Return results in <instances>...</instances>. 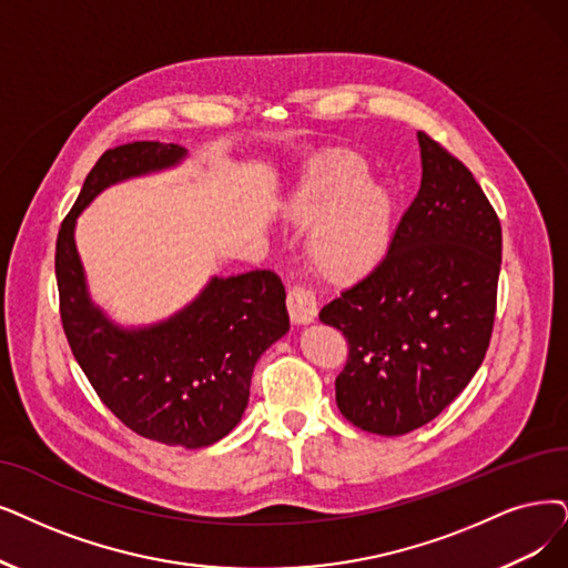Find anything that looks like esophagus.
I'll return each instance as SVG.
<instances>
[{"mask_svg": "<svg viewBox=\"0 0 568 568\" xmlns=\"http://www.w3.org/2000/svg\"><path fill=\"white\" fill-rule=\"evenodd\" d=\"M286 305H288V314L291 320L296 324H312L316 320V296L310 288L303 286H291L288 296H286Z\"/></svg>", "mask_w": 568, "mask_h": 568, "instance_id": "34e87169", "label": "esophagus"}]
</instances>
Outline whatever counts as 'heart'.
Returning <instances> with one entry per match:
<instances>
[{
  "label": "heart",
  "mask_w": 568,
  "mask_h": 568,
  "mask_svg": "<svg viewBox=\"0 0 568 568\" xmlns=\"http://www.w3.org/2000/svg\"><path fill=\"white\" fill-rule=\"evenodd\" d=\"M288 216L316 225L310 254L328 275H354L377 263L392 231V202L354 155L314 163L288 202Z\"/></svg>",
  "instance_id": "1"
}]
</instances>
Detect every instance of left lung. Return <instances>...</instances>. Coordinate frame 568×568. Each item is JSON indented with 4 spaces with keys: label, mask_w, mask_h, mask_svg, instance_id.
<instances>
[{
    "label": "left lung",
    "mask_w": 568,
    "mask_h": 568,
    "mask_svg": "<svg viewBox=\"0 0 568 568\" xmlns=\"http://www.w3.org/2000/svg\"><path fill=\"white\" fill-rule=\"evenodd\" d=\"M422 184L389 252L322 307L349 343L335 400L354 426L403 436L436 419L487 354L501 223L468 168L417 132Z\"/></svg>",
    "instance_id": "1"
}]
</instances>
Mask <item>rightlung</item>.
I'll list each match as a JSON object with an SVG mask.
<instances>
[{"label": "right lung", "mask_w": 568, "mask_h": 568, "mask_svg": "<svg viewBox=\"0 0 568 568\" xmlns=\"http://www.w3.org/2000/svg\"><path fill=\"white\" fill-rule=\"evenodd\" d=\"M186 155L163 142L104 151L60 225L55 277L67 343L102 403L134 434L197 449L240 424L256 361L288 331L282 280L270 270L212 277L168 320L121 326L90 298L74 240L77 219L104 189L176 168Z\"/></svg>", "instance_id": "add662e5"}]
</instances>
